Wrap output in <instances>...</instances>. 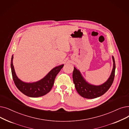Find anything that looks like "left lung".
I'll return each instance as SVG.
<instances>
[{
  "label": "left lung",
  "instance_id": "left-lung-1",
  "mask_svg": "<svg viewBox=\"0 0 129 129\" xmlns=\"http://www.w3.org/2000/svg\"><path fill=\"white\" fill-rule=\"evenodd\" d=\"M113 62V69L108 80L101 85H95L87 82L82 76L80 71L74 67L73 72V80L77 93L86 99H92L96 98L103 95L108 91L112 85L115 76V63L112 56Z\"/></svg>",
  "mask_w": 129,
  "mask_h": 129
}]
</instances>
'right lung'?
Instances as JSON below:
<instances>
[{
  "label": "right lung",
  "mask_w": 129,
  "mask_h": 129,
  "mask_svg": "<svg viewBox=\"0 0 129 129\" xmlns=\"http://www.w3.org/2000/svg\"><path fill=\"white\" fill-rule=\"evenodd\" d=\"M13 55L10 66L14 82L16 87L21 93L31 98L42 96L49 92L54 85L56 76L64 66V64H62L55 67L40 81L33 83H27L20 80L16 75L13 63Z\"/></svg>",
  "instance_id": "obj_1"
}]
</instances>
